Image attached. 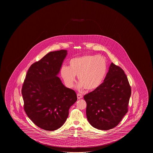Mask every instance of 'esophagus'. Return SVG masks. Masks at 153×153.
<instances>
[{
  "instance_id": "esophagus-1",
  "label": "esophagus",
  "mask_w": 153,
  "mask_h": 153,
  "mask_svg": "<svg viewBox=\"0 0 153 153\" xmlns=\"http://www.w3.org/2000/svg\"><path fill=\"white\" fill-rule=\"evenodd\" d=\"M77 98L78 99H80L83 98V95L82 94H79V93H78L77 94Z\"/></svg>"
}]
</instances>
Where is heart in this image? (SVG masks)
Listing matches in <instances>:
<instances>
[{
  "mask_svg": "<svg viewBox=\"0 0 153 153\" xmlns=\"http://www.w3.org/2000/svg\"><path fill=\"white\" fill-rule=\"evenodd\" d=\"M107 65L105 58L98 55H85L72 58L69 67L63 66L61 74L66 85L72 88L78 76L79 88L88 91L98 88L105 78Z\"/></svg>",
  "mask_w": 153,
  "mask_h": 153,
  "instance_id": "obj_1",
  "label": "heart"
}]
</instances>
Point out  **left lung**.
I'll return each mask as SVG.
<instances>
[{"mask_svg":"<svg viewBox=\"0 0 153 153\" xmlns=\"http://www.w3.org/2000/svg\"><path fill=\"white\" fill-rule=\"evenodd\" d=\"M131 94L130 85L124 70L111 63L100 86L84 96L88 122L99 130L115 128L128 112Z\"/></svg>","mask_w":153,"mask_h":153,"instance_id":"obj_1","label":"left lung"}]
</instances>
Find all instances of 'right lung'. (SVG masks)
<instances>
[{
	"label": "right lung",
	"mask_w": 153,
	"mask_h": 153,
	"mask_svg": "<svg viewBox=\"0 0 153 153\" xmlns=\"http://www.w3.org/2000/svg\"><path fill=\"white\" fill-rule=\"evenodd\" d=\"M67 51L48 53L28 69L22 88L24 109L39 128L54 131L68 118L69 109L77 100L75 92L58 77Z\"/></svg>",
	"instance_id": "right-lung-1"
}]
</instances>
